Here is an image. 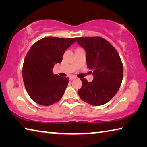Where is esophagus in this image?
Listing matches in <instances>:
<instances>
[{"instance_id":"obj_1","label":"esophagus","mask_w":147,"mask_h":147,"mask_svg":"<svg viewBox=\"0 0 147 147\" xmlns=\"http://www.w3.org/2000/svg\"><path fill=\"white\" fill-rule=\"evenodd\" d=\"M76 78V77L75 76H74V75H72V76H69V79H70L71 80H72L75 79Z\"/></svg>"}]
</instances>
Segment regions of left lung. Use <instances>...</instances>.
Masks as SVG:
<instances>
[{
  "label": "left lung",
  "mask_w": 147,
  "mask_h": 147,
  "mask_svg": "<svg viewBox=\"0 0 147 147\" xmlns=\"http://www.w3.org/2000/svg\"><path fill=\"white\" fill-rule=\"evenodd\" d=\"M86 52L87 65L93 71V80L81 78L82 86L78 90L83 101L93 106L106 104L115 95L121 85L123 65L116 49L100 37L76 38ZM92 73V72H91Z\"/></svg>",
  "instance_id": "1"
}]
</instances>
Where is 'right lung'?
<instances>
[{
	"instance_id": "1",
	"label": "right lung",
	"mask_w": 147,
	"mask_h": 147,
	"mask_svg": "<svg viewBox=\"0 0 147 147\" xmlns=\"http://www.w3.org/2000/svg\"><path fill=\"white\" fill-rule=\"evenodd\" d=\"M75 41L76 38L47 37L30 49L24 60L23 78L27 93L36 103L50 106L62 98L69 78L54 74L53 69Z\"/></svg>"
}]
</instances>
